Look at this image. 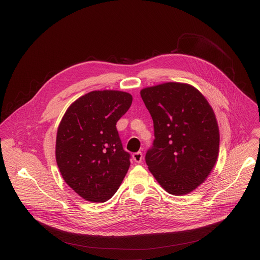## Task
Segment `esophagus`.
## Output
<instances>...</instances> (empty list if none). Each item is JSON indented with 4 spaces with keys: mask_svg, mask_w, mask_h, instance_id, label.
Masks as SVG:
<instances>
[{
    "mask_svg": "<svg viewBox=\"0 0 260 260\" xmlns=\"http://www.w3.org/2000/svg\"><path fill=\"white\" fill-rule=\"evenodd\" d=\"M133 160L137 163H141L142 160H143V154L142 152H137V153H134L133 154Z\"/></svg>",
    "mask_w": 260,
    "mask_h": 260,
    "instance_id": "34e87169",
    "label": "esophagus"
}]
</instances>
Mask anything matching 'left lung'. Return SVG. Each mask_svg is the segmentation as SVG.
I'll list each match as a JSON object with an SVG mask.
<instances>
[{
    "instance_id": "8db88e82",
    "label": "left lung",
    "mask_w": 260,
    "mask_h": 260,
    "mask_svg": "<svg viewBox=\"0 0 260 260\" xmlns=\"http://www.w3.org/2000/svg\"><path fill=\"white\" fill-rule=\"evenodd\" d=\"M155 140L146 163L169 194L183 196L197 189L216 163L219 129L213 109L193 85L165 82L141 91Z\"/></svg>"
}]
</instances>
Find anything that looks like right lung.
<instances>
[{"instance_id":"1","label":"right lung","mask_w":260,"mask_h":260,"mask_svg":"<svg viewBox=\"0 0 260 260\" xmlns=\"http://www.w3.org/2000/svg\"><path fill=\"white\" fill-rule=\"evenodd\" d=\"M132 102L125 92L93 91L74 101L60 121L57 165L65 183L86 201L106 202L126 175L131 155L122 148L116 122Z\"/></svg>"}]
</instances>
